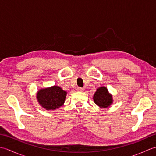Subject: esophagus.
Wrapping results in <instances>:
<instances>
[{"label":"esophagus","mask_w":156,"mask_h":156,"mask_svg":"<svg viewBox=\"0 0 156 156\" xmlns=\"http://www.w3.org/2000/svg\"><path fill=\"white\" fill-rule=\"evenodd\" d=\"M77 90H78V91H80V92H82V91L84 90V89H83V88L78 87V88H77Z\"/></svg>","instance_id":"obj_1"}]
</instances>
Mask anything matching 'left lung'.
I'll return each instance as SVG.
<instances>
[{"label":"left lung","instance_id":"1","mask_svg":"<svg viewBox=\"0 0 156 156\" xmlns=\"http://www.w3.org/2000/svg\"><path fill=\"white\" fill-rule=\"evenodd\" d=\"M94 101L100 107L107 108L112 102V96L108 93L106 87H101L97 89L93 97Z\"/></svg>","mask_w":156,"mask_h":156}]
</instances>
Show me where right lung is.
<instances>
[{"label": "right lung", "mask_w": 156, "mask_h": 156, "mask_svg": "<svg viewBox=\"0 0 156 156\" xmlns=\"http://www.w3.org/2000/svg\"><path fill=\"white\" fill-rule=\"evenodd\" d=\"M66 94L60 87L54 86L41 89L37 92V98L39 104L46 110H55L64 104Z\"/></svg>", "instance_id": "1"}]
</instances>
